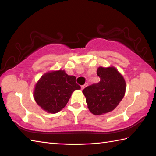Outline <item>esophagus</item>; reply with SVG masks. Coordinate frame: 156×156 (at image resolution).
I'll use <instances>...</instances> for the list:
<instances>
[{"instance_id":"1","label":"esophagus","mask_w":156,"mask_h":156,"mask_svg":"<svg viewBox=\"0 0 156 156\" xmlns=\"http://www.w3.org/2000/svg\"><path fill=\"white\" fill-rule=\"evenodd\" d=\"M87 83H86V84H84V85H83V86H81V89H82V90H83V89H84V88H85L87 86Z\"/></svg>"}]
</instances>
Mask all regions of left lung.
Returning a JSON list of instances; mask_svg holds the SVG:
<instances>
[{"mask_svg": "<svg viewBox=\"0 0 156 156\" xmlns=\"http://www.w3.org/2000/svg\"><path fill=\"white\" fill-rule=\"evenodd\" d=\"M98 83L87 87L83 91L89 110L95 115L112 112L119 105L125 94L126 82L114 67H99Z\"/></svg>", "mask_w": 156, "mask_h": 156, "instance_id": "1", "label": "left lung"}]
</instances>
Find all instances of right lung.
<instances>
[{"instance_id": "obj_1", "label": "right lung", "mask_w": 156, "mask_h": 156, "mask_svg": "<svg viewBox=\"0 0 156 156\" xmlns=\"http://www.w3.org/2000/svg\"><path fill=\"white\" fill-rule=\"evenodd\" d=\"M80 89L74 76H69L65 70L51 71L36 83L34 98L45 112L56 113L65 107L73 92Z\"/></svg>"}]
</instances>
